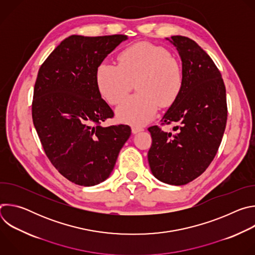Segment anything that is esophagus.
<instances>
[{"mask_svg": "<svg viewBox=\"0 0 255 255\" xmlns=\"http://www.w3.org/2000/svg\"><path fill=\"white\" fill-rule=\"evenodd\" d=\"M144 129L141 128V127H137V126H132V133L133 134H136V133H139L141 131H143Z\"/></svg>", "mask_w": 255, "mask_h": 255, "instance_id": "1", "label": "esophagus"}]
</instances>
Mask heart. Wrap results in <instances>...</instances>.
<instances>
[{
	"label": "heart",
	"instance_id": "1",
	"mask_svg": "<svg viewBox=\"0 0 255 255\" xmlns=\"http://www.w3.org/2000/svg\"><path fill=\"white\" fill-rule=\"evenodd\" d=\"M117 59L118 65L102 61L95 79L100 95L111 105H118L136 83L138 94L125 99L116 111L123 123L147 124L159 106H172L183 92V66L164 47L139 42L122 50Z\"/></svg>",
	"mask_w": 255,
	"mask_h": 255
}]
</instances>
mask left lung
Here are the masks:
<instances>
[{"instance_id":"obj_1","label":"left lung","mask_w":255,"mask_h":255,"mask_svg":"<svg viewBox=\"0 0 255 255\" xmlns=\"http://www.w3.org/2000/svg\"><path fill=\"white\" fill-rule=\"evenodd\" d=\"M184 70V89L163 116L161 126L176 124L177 132L151 126L148 162L152 174L181 186L201 175L214 159L227 122L226 89L212 58L186 36H171ZM175 130V131H176Z\"/></svg>"}]
</instances>
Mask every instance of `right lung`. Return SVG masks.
I'll return each mask as SVG.
<instances>
[{
  "instance_id": "right-lung-1",
  "label": "right lung",
  "mask_w": 255,
  "mask_h": 255,
  "mask_svg": "<svg viewBox=\"0 0 255 255\" xmlns=\"http://www.w3.org/2000/svg\"><path fill=\"white\" fill-rule=\"evenodd\" d=\"M126 35H71L41 64L32 101V119L44 152L65 178L98 185L111 174L131 135L128 125L103 127L114 112L101 97L96 68Z\"/></svg>"
}]
</instances>
